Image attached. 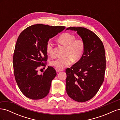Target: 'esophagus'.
<instances>
[{"label":"esophagus","mask_w":120,"mask_h":120,"mask_svg":"<svg viewBox=\"0 0 120 120\" xmlns=\"http://www.w3.org/2000/svg\"><path fill=\"white\" fill-rule=\"evenodd\" d=\"M56 72H60L61 71H63V69H59V68H56Z\"/></svg>","instance_id":"obj_1"}]
</instances>
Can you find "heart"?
I'll list each match as a JSON object with an SVG mask.
<instances>
[{"label": "heart", "mask_w": 120, "mask_h": 120, "mask_svg": "<svg viewBox=\"0 0 120 120\" xmlns=\"http://www.w3.org/2000/svg\"><path fill=\"white\" fill-rule=\"evenodd\" d=\"M58 41L61 45L67 48L66 53V58L57 57L50 61L51 66L59 69H63L70 66L73 60L79 61L82 57L85 51V45L82 39H76L74 34L66 32L61 34L58 38ZM45 50L49 56H52L53 54V43L49 40L46 43Z\"/></svg>", "instance_id": "heart-1"}]
</instances>
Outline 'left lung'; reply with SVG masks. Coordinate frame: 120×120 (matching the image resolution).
I'll return each instance as SVG.
<instances>
[{"instance_id": "left-lung-1", "label": "left lung", "mask_w": 120, "mask_h": 120, "mask_svg": "<svg viewBox=\"0 0 120 120\" xmlns=\"http://www.w3.org/2000/svg\"><path fill=\"white\" fill-rule=\"evenodd\" d=\"M66 30L77 31L85 42L81 59L66 72V91L68 96L79 102L93 98L104 80L106 54L103 43L98 36L85 27H70Z\"/></svg>"}]
</instances>
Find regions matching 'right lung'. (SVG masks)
<instances>
[{
	"label": "right lung",
	"mask_w": 120,
	"mask_h": 120,
	"mask_svg": "<svg viewBox=\"0 0 120 120\" xmlns=\"http://www.w3.org/2000/svg\"><path fill=\"white\" fill-rule=\"evenodd\" d=\"M65 28L37 24L27 27L19 35L13 54L14 74L18 86L25 97L39 100L48 95L56 71L49 67L39 75L38 70L40 67H45L43 62L48 59L47 42Z\"/></svg>",
	"instance_id": "obj_1"
}]
</instances>
